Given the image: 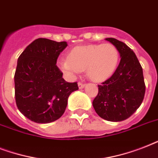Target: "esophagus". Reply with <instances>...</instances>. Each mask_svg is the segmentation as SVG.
Masks as SVG:
<instances>
[{
	"label": "esophagus",
	"mask_w": 158,
	"mask_h": 158,
	"mask_svg": "<svg viewBox=\"0 0 158 158\" xmlns=\"http://www.w3.org/2000/svg\"><path fill=\"white\" fill-rule=\"evenodd\" d=\"M78 86H79V89H84V87H85V84H83V83H80V82H79V84H78Z\"/></svg>",
	"instance_id": "esophagus-1"
}]
</instances>
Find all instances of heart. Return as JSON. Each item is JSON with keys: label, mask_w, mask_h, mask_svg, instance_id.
Here are the masks:
<instances>
[{"label": "heart", "mask_w": 158, "mask_h": 158, "mask_svg": "<svg viewBox=\"0 0 158 158\" xmlns=\"http://www.w3.org/2000/svg\"><path fill=\"white\" fill-rule=\"evenodd\" d=\"M120 53L111 43L78 46L72 49L68 59L58 60V66L69 76L86 71L92 81L100 83L109 79L117 68Z\"/></svg>", "instance_id": "obj_1"}]
</instances>
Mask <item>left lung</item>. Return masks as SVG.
Wrapping results in <instances>:
<instances>
[{
	"instance_id": "left-lung-1",
	"label": "left lung",
	"mask_w": 158,
	"mask_h": 158,
	"mask_svg": "<svg viewBox=\"0 0 158 158\" xmlns=\"http://www.w3.org/2000/svg\"><path fill=\"white\" fill-rule=\"evenodd\" d=\"M117 48L120 64L110 78L98 85V94L93 106L97 114L108 121L126 120L142 103L145 94L143 69L135 53L125 43L106 38Z\"/></svg>"
}]
</instances>
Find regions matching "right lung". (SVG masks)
Listing matches in <instances>:
<instances>
[{
  "label": "right lung",
  "instance_id": "add662e5",
  "mask_svg": "<svg viewBox=\"0 0 158 158\" xmlns=\"http://www.w3.org/2000/svg\"><path fill=\"white\" fill-rule=\"evenodd\" d=\"M66 42L38 38L21 53L15 74V102L22 114L41 124L61 117L68 98L79 89L77 83H68L56 66Z\"/></svg>",
  "mask_w": 158,
  "mask_h": 158
}]
</instances>
